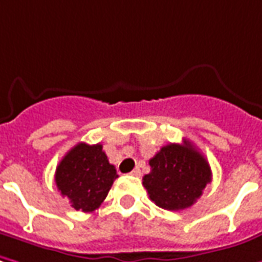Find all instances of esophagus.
<instances>
[{
  "label": "esophagus",
  "mask_w": 262,
  "mask_h": 262,
  "mask_svg": "<svg viewBox=\"0 0 262 262\" xmlns=\"http://www.w3.org/2000/svg\"><path fill=\"white\" fill-rule=\"evenodd\" d=\"M130 175H133V176H140V169H139V168L133 169V170H132V172H130Z\"/></svg>",
  "instance_id": "1"
}]
</instances>
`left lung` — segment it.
<instances>
[{
    "label": "left lung",
    "instance_id": "1",
    "mask_svg": "<svg viewBox=\"0 0 262 262\" xmlns=\"http://www.w3.org/2000/svg\"><path fill=\"white\" fill-rule=\"evenodd\" d=\"M149 165L150 172L143 176V186L149 198L168 211L193 205L212 178L208 161L188 140L163 146Z\"/></svg>",
    "mask_w": 262,
    "mask_h": 262
}]
</instances>
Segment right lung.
<instances>
[{"label": "right lung", "mask_w": 262, "mask_h": 262, "mask_svg": "<svg viewBox=\"0 0 262 262\" xmlns=\"http://www.w3.org/2000/svg\"><path fill=\"white\" fill-rule=\"evenodd\" d=\"M54 178L57 189L69 198L76 211L92 212L106 199L117 173L100 143L81 142L60 161Z\"/></svg>", "instance_id": "1"}]
</instances>
